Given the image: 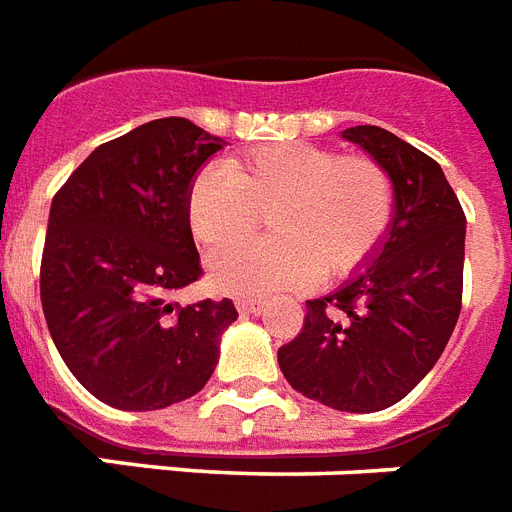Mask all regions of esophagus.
Here are the masks:
<instances>
[{
    "label": "esophagus",
    "mask_w": 512,
    "mask_h": 512,
    "mask_svg": "<svg viewBox=\"0 0 512 512\" xmlns=\"http://www.w3.org/2000/svg\"><path fill=\"white\" fill-rule=\"evenodd\" d=\"M235 306L240 314H259L261 309H264V298L240 296V298H235Z\"/></svg>",
    "instance_id": "obj_1"
}]
</instances>
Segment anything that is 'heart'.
Listing matches in <instances>:
<instances>
[{"label":"heart","instance_id":"obj_1","mask_svg":"<svg viewBox=\"0 0 512 512\" xmlns=\"http://www.w3.org/2000/svg\"><path fill=\"white\" fill-rule=\"evenodd\" d=\"M259 215L268 216L270 240L231 252ZM185 219L200 251L217 256L216 288L267 296L365 267L394 219V182L370 155L285 142L200 169Z\"/></svg>","mask_w":512,"mask_h":512}]
</instances>
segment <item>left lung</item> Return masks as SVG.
Instances as JSON below:
<instances>
[{"label": "left lung", "mask_w": 512, "mask_h": 512, "mask_svg": "<svg viewBox=\"0 0 512 512\" xmlns=\"http://www.w3.org/2000/svg\"><path fill=\"white\" fill-rule=\"evenodd\" d=\"M388 171L394 219L362 272L306 301L301 333L277 362L306 399L341 412H378L428 375L463 306L465 214L431 155L380 126L343 132Z\"/></svg>", "instance_id": "1"}]
</instances>
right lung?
Instances as JSON below:
<instances>
[{
  "mask_svg": "<svg viewBox=\"0 0 512 512\" xmlns=\"http://www.w3.org/2000/svg\"><path fill=\"white\" fill-rule=\"evenodd\" d=\"M222 137L158 118L100 145L55 192L42 251V309L68 370L118 410H163L206 386L230 298L182 306L203 277L185 219L192 177Z\"/></svg>",
  "mask_w": 512,
  "mask_h": 512,
  "instance_id": "add662e5",
  "label": "right lung"
}]
</instances>
